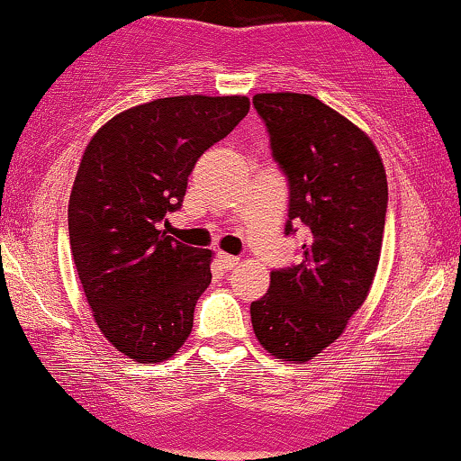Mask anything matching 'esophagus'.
I'll return each mask as SVG.
<instances>
[{"mask_svg":"<svg viewBox=\"0 0 461 461\" xmlns=\"http://www.w3.org/2000/svg\"><path fill=\"white\" fill-rule=\"evenodd\" d=\"M218 264L224 270H232L239 264V258L237 256H229V254H218Z\"/></svg>","mask_w":461,"mask_h":461,"instance_id":"esophagus-1","label":"esophagus"}]
</instances>
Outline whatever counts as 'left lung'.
<instances>
[{
  "label": "left lung",
  "mask_w": 461,
  "mask_h": 461,
  "mask_svg": "<svg viewBox=\"0 0 461 461\" xmlns=\"http://www.w3.org/2000/svg\"><path fill=\"white\" fill-rule=\"evenodd\" d=\"M254 106L289 182V220L304 224L302 262L270 273L251 302V325L270 355L306 363L336 342L363 306L377 262L388 182L375 144L361 128L308 94H256Z\"/></svg>",
  "instance_id": "left-lung-1"
}]
</instances>
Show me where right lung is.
<instances>
[{"label":"right lung","mask_w":461,"mask_h":461,"mask_svg":"<svg viewBox=\"0 0 461 461\" xmlns=\"http://www.w3.org/2000/svg\"><path fill=\"white\" fill-rule=\"evenodd\" d=\"M248 96H172L109 119L81 157L68 239L103 336L138 363L167 361L193 330L212 283V249L161 224L180 210L194 163L248 115Z\"/></svg>","instance_id":"obj_1"}]
</instances>
